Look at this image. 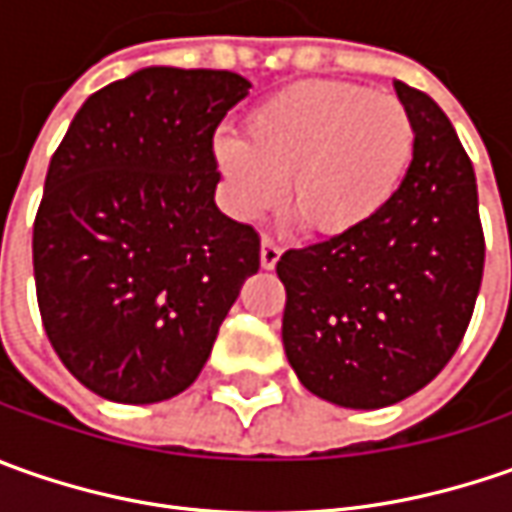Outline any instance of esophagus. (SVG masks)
I'll return each mask as SVG.
<instances>
[{"label":"esophagus","instance_id":"34e87169","mask_svg":"<svg viewBox=\"0 0 512 512\" xmlns=\"http://www.w3.org/2000/svg\"><path fill=\"white\" fill-rule=\"evenodd\" d=\"M279 256H282V245H279V242H273L270 236H265V239H262V250H259L262 267H265V270H273L276 262H279Z\"/></svg>","mask_w":512,"mask_h":512}]
</instances>
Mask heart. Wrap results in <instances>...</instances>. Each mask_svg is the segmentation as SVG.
Returning <instances> with one entry per match:
<instances>
[{"label":"heart","instance_id":"obj_1","mask_svg":"<svg viewBox=\"0 0 512 512\" xmlns=\"http://www.w3.org/2000/svg\"><path fill=\"white\" fill-rule=\"evenodd\" d=\"M419 130L393 93L353 82H299L245 116V136L213 142L233 207L256 216L279 202L319 236H344L376 222L413 170Z\"/></svg>","mask_w":512,"mask_h":512}]
</instances>
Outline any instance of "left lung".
Here are the masks:
<instances>
[{
	"label": "left lung",
	"mask_w": 512,
	"mask_h": 512,
	"mask_svg": "<svg viewBox=\"0 0 512 512\" xmlns=\"http://www.w3.org/2000/svg\"><path fill=\"white\" fill-rule=\"evenodd\" d=\"M419 130L396 202L362 230L293 247L282 342L299 382L325 402L376 410L433 382L462 344L484 273L473 162L444 110L396 82Z\"/></svg>",
	"instance_id": "left-lung-1"
}]
</instances>
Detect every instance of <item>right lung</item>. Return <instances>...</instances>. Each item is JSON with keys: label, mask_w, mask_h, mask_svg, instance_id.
<instances>
[{"label": "right lung", "mask_w": 512, "mask_h": 512, "mask_svg": "<svg viewBox=\"0 0 512 512\" xmlns=\"http://www.w3.org/2000/svg\"><path fill=\"white\" fill-rule=\"evenodd\" d=\"M247 90L230 70H136L88 96L50 159L36 302L56 356L102 399L187 390L259 270V233L213 202V133Z\"/></svg>", "instance_id": "obj_1"}]
</instances>
